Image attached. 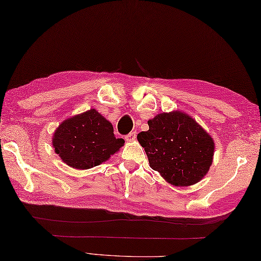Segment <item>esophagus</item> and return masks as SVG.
<instances>
[{
    "mask_svg": "<svg viewBox=\"0 0 261 261\" xmlns=\"http://www.w3.org/2000/svg\"><path fill=\"white\" fill-rule=\"evenodd\" d=\"M136 138H137V132H136V131H131L129 135H126V136L124 137V139H125L126 141L131 142V141L136 140Z\"/></svg>",
    "mask_w": 261,
    "mask_h": 261,
    "instance_id": "esophagus-1",
    "label": "esophagus"
}]
</instances>
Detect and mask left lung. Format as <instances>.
<instances>
[{"mask_svg":"<svg viewBox=\"0 0 261 261\" xmlns=\"http://www.w3.org/2000/svg\"><path fill=\"white\" fill-rule=\"evenodd\" d=\"M138 135L150 167L175 186L201 180L212 165L214 141L190 115L179 111L160 113Z\"/></svg>","mask_w":261,"mask_h":261,"instance_id":"left-lung-1","label":"left lung"}]
</instances>
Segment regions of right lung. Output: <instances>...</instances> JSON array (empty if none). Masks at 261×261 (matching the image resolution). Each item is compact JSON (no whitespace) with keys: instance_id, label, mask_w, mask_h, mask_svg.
Returning <instances> with one entry per match:
<instances>
[{"instance_id":"right-lung-1","label":"right lung","mask_w":261,"mask_h":261,"mask_svg":"<svg viewBox=\"0 0 261 261\" xmlns=\"http://www.w3.org/2000/svg\"><path fill=\"white\" fill-rule=\"evenodd\" d=\"M113 126L96 110L65 120L55 131L53 145L63 162L76 169L95 167L123 146Z\"/></svg>"}]
</instances>
